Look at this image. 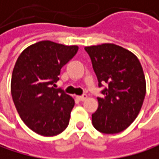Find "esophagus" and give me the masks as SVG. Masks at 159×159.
<instances>
[{
	"label": "esophagus",
	"instance_id": "obj_1",
	"mask_svg": "<svg viewBox=\"0 0 159 159\" xmlns=\"http://www.w3.org/2000/svg\"><path fill=\"white\" fill-rule=\"evenodd\" d=\"M88 97H87V95H82V96H76V99L78 100V101H80V102H83V101H85L86 99H87Z\"/></svg>",
	"mask_w": 159,
	"mask_h": 159
}]
</instances>
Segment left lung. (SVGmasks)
<instances>
[{"instance_id":"left-lung-1","label":"left lung","mask_w":159,"mask_h":159,"mask_svg":"<svg viewBox=\"0 0 159 159\" xmlns=\"http://www.w3.org/2000/svg\"><path fill=\"white\" fill-rule=\"evenodd\" d=\"M85 50L91 59L99 88H103L92 124L100 132L119 133L136 119L145 97V77L140 60L114 43L88 46Z\"/></svg>"}]
</instances>
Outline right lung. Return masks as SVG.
<instances>
[{
	"instance_id": "right-lung-1",
	"label": "right lung",
	"mask_w": 159,
	"mask_h": 159,
	"mask_svg": "<svg viewBox=\"0 0 159 159\" xmlns=\"http://www.w3.org/2000/svg\"><path fill=\"white\" fill-rule=\"evenodd\" d=\"M78 46L42 41L27 47L12 73V98L22 121L34 132L55 136L69 125L74 100L55 89L61 68L77 53Z\"/></svg>"
}]
</instances>
